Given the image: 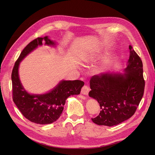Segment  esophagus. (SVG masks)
Masks as SVG:
<instances>
[{
	"label": "esophagus",
	"mask_w": 155,
	"mask_h": 155,
	"mask_svg": "<svg viewBox=\"0 0 155 155\" xmlns=\"http://www.w3.org/2000/svg\"><path fill=\"white\" fill-rule=\"evenodd\" d=\"M90 90V88L84 85L83 86V87L81 88V94H83V95H87L88 93H89V91Z\"/></svg>",
	"instance_id": "34e87169"
}]
</instances>
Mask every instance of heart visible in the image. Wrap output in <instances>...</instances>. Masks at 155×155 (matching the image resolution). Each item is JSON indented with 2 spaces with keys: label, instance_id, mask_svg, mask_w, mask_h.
I'll return each instance as SVG.
<instances>
[{
  "label": "heart",
  "instance_id": "b5f03b06",
  "mask_svg": "<svg viewBox=\"0 0 155 155\" xmlns=\"http://www.w3.org/2000/svg\"><path fill=\"white\" fill-rule=\"evenodd\" d=\"M93 59H92V58L90 57V58H87L86 59L85 61H86V62H90V61H93ZM110 62L109 61H108V60L105 61L100 66V68H99V69H98L99 72H102L105 71V69L108 67V65H110Z\"/></svg>",
  "mask_w": 155,
  "mask_h": 155
}]
</instances>
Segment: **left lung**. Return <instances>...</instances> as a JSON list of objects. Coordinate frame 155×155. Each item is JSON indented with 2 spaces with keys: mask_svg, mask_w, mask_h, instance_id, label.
<instances>
[{
  "mask_svg": "<svg viewBox=\"0 0 155 155\" xmlns=\"http://www.w3.org/2000/svg\"><path fill=\"white\" fill-rule=\"evenodd\" d=\"M129 58L122 73H105L90 80L89 96L97 100L101 110L91 118L97 125H117L134 114L143 97L145 81L142 61L129 45Z\"/></svg>",
  "mask_w": 155,
  "mask_h": 155,
  "instance_id": "1",
  "label": "left lung"
}]
</instances>
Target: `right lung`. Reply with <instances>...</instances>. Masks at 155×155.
Segmentation results:
<instances>
[{"label": "right lung", "mask_w": 155, "mask_h": 155, "mask_svg": "<svg viewBox=\"0 0 155 155\" xmlns=\"http://www.w3.org/2000/svg\"><path fill=\"white\" fill-rule=\"evenodd\" d=\"M43 40L46 45H56V43L48 36L34 39L22 51L12 73L13 102L26 118L39 124L56 121L61 115L65 100L71 95L79 94L84 85V82L81 80H62L52 90L45 94H32L26 91L19 77V64L38 46H41Z\"/></svg>", "instance_id": "1"}]
</instances>
